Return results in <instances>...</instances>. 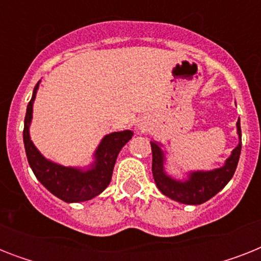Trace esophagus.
Listing matches in <instances>:
<instances>
[{
	"label": "esophagus",
	"mask_w": 261,
	"mask_h": 261,
	"mask_svg": "<svg viewBox=\"0 0 261 261\" xmlns=\"http://www.w3.org/2000/svg\"><path fill=\"white\" fill-rule=\"evenodd\" d=\"M139 130H145V127H143V126H139Z\"/></svg>",
	"instance_id": "esophagus-1"
}]
</instances>
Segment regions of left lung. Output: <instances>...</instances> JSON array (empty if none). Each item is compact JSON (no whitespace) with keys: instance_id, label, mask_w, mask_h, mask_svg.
Masks as SVG:
<instances>
[{"instance_id":"8db88e82","label":"left lung","mask_w":261,"mask_h":261,"mask_svg":"<svg viewBox=\"0 0 261 261\" xmlns=\"http://www.w3.org/2000/svg\"><path fill=\"white\" fill-rule=\"evenodd\" d=\"M239 145L233 149L230 157L225 161V165L213 171L190 172L186 180H176L165 172V151L161 149V143L150 141L153 164L151 172L155 186L165 196L184 204H202L218 194L227 182L230 181L239 164L241 154V126L237 120Z\"/></svg>"}]
</instances>
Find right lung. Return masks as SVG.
<instances>
[{"label":"right lung","mask_w":261,"mask_h":261,"mask_svg":"<svg viewBox=\"0 0 261 261\" xmlns=\"http://www.w3.org/2000/svg\"><path fill=\"white\" fill-rule=\"evenodd\" d=\"M39 83L34 88L32 98L28 102L25 119H24L22 139H24L28 164L39 181L51 194L63 202L80 203L90 200L101 194L111 182L119 151L133 138V131H116L106 135L94 151V161L88 168L63 167L53 163L36 149L30 137L34 101L39 89Z\"/></svg>","instance_id":"obj_1"}]
</instances>
